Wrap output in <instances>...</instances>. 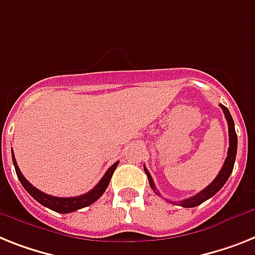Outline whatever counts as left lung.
<instances>
[{
	"mask_svg": "<svg viewBox=\"0 0 255 255\" xmlns=\"http://www.w3.org/2000/svg\"><path fill=\"white\" fill-rule=\"evenodd\" d=\"M220 108L223 109V113L226 115L227 123H228V132H229L228 155H227L226 161H224V164H223V168L220 169V172L218 173L215 180L212 181L207 188H205L202 191H199L198 194H195L194 197H190V198L178 202V205H181L182 207H188V208L195 207V206H199L205 201H207V199H210L211 197H214V195H215L216 193H218L223 186H224V184H226L227 180H228L229 176H231V173H232L233 165H235V160H236V153H237V134H236V130H235V123H233L232 116H231V113H229L228 108L224 107L223 104H220ZM144 172H146L147 177H148V182H150V186L152 188V190L155 191L157 195H160L159 194V191L156 190V188H155L152 177H151L150 172L147 170L146 167H144ZM170 203H173V202H170Z\"/></svg>",
	"mask_w": 255,
	"mask_h": 255,
	"instance_id": "obj_1",
	"label": "left lung"
}]
</instances>
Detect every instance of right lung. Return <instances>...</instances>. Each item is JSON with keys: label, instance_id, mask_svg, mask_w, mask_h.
Segmentation results:
<instances>
[{"label": "right lung", "instance_id": "right-lung-1", "mask_svg": "<svg viewBox=\"0 0 255 255\" xmlns=\"http://www.w3.org/2000/svg\"><path fill=\"white\" fill-rule=\"evenodd\" d=\"M12 156V163H14V167H15L16 176H18L20 184L23 185V188L26 189L27 193H28L33 199H36L39 203H41L45 207L50 208L56 212H60V214H67V212L77 211L79 208L87 207V206L92 205L95 201H98L100 197L103 195L107 188H108L109 181L112 178V174L115 172V169L119 165V161H116L112 167L109 168L105 174L103 176V178L98 182V185L95 186L92 190H90L88 193L83 195H78V197H71V198H62V197H53V195L45 194L43 191H40L39 189H36L33 185H31L26 178L23 177L22 172L19 169L18 164H16L15 157H14V152H11Z\"/></svg>", "mask_w": 255, "mask_h": 255}]
</instances>
